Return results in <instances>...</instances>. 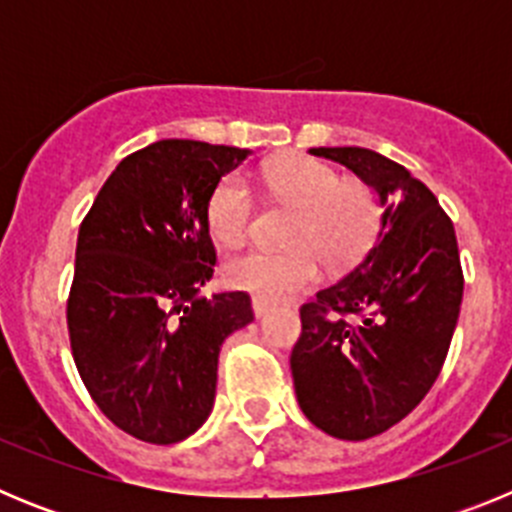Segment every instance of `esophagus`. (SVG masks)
Wrapping results in <instances>:
<instances>
[{
  "label": "esophagus",
  "mask_w": 512,
  "mask_h": 512,
  "mask_svg": "<svg viewBox=\"0 0 512 512\" xmlns=\"http://www.w3.org/2000/svg\"><path fill=\"white\" fill-rule=\"evenodd\" d=\"M251 307H253V315H256V318H264L266 312L271 310V302H266L264 297H253Z\"/></svg>",
  "instance_id": "esophagus-1"
}]
</instances>
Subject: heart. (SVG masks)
<instances>
[{"instance_id": "heart-1", "label": "heart", "mask_w": 512, "mask_h": 512, "mask_svg": "<svg viewBox=\"0 0 512 512\" xmlns=\"http://www.w3.org/2000/svg\"><path fill=\"white\" fill-rule=\"evenodd\" d=\"M261 179L274 197L297 207L287 230V241L295 246L235 251L223 264L230 287L264 300H284L318 279L320 256L330 266L351 264L374 241L382 207L369 184L341 182V174L318 158H289L266 169ZM253 212L256 200L246 176L228 174L207 197V228L220 243L241 241Z\"/></svg>"}]
</instances>
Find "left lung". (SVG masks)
<instances>
[{
	"label": "left lung",
	"mask_w": 512,
	"mask_h": 512,
	"mask_svg": "<svg viewBox=\"0 0 512 512\" xmlns=\"http://www.w3.org/2000/svg\"><path fill=\"white\" fill-rule=\"evenodd\" d=\"M379 194L382 230L346 277L300 307L292 377L302 413L364 441L418 408L441 374L464 274L451 217L405 166L369 148H310Z\"/></svg>",
	"instance_id": "left-lung-1"
}]
</instances>
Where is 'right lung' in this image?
<instances>
[{
  "label": "right lung",
  "instance_id": "add662e5",
  "mask_svg": "<svg viewBox=\"0 0 512 512\" xmlns=\"http://www.w3.org/2000/svg\"><path fill=\"white\" fill-rule=\"evenodd\" d=\"M246 156L158 140L122 158L81 220L71 354L97 408L140 441L169 446L205 423L220 346L253 320L246 292L200 297L217 259L207 197Z\"/></svg>",
  "mask_w": 512,
  "mask_h": 512
}]
</instances>
